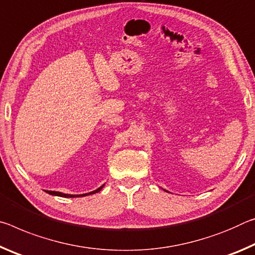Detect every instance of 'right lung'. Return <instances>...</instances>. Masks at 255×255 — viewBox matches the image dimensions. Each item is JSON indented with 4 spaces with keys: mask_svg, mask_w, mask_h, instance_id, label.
<instances>
[{
    "mask_svg": "<svg viewBox=\"0 0 255 255\" xmlns=\"http://www.w3.org/2000/svg\"><path fill=\"white\" fill-rule=\"evenodd\" d=\"M104 186V185H103ZM103 186L98 187L97 190H95L93 192H90V193H86V194H79V195H72V194H64V193H61V192H54V191H46L48 194H52V195H57V197H63V198H77V197H85V195H88V194H94V193H97L100 190L103 189Z\"/></svg>",
    "mask_w": 255,
    "mask_h": 255,
    "instance_id": "1",
    "label": "right lung"
}]
</instances>
